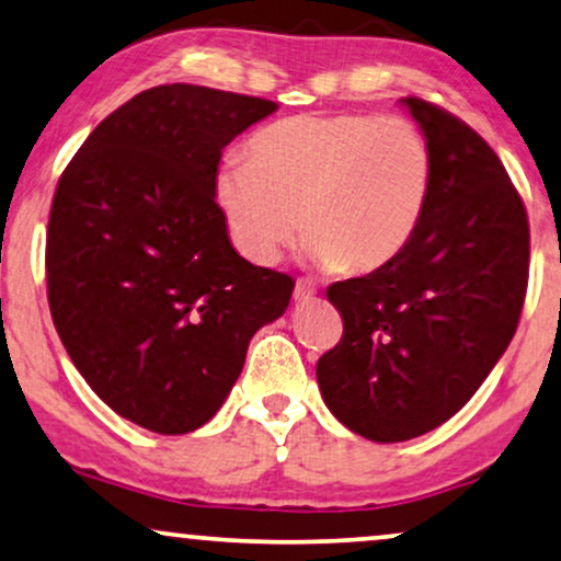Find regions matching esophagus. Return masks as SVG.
I'll list each match as a JSON object with an SVG mask.
<instances>
[{
  "instance_id": "obj_1",
  "label": "esophagus",
  "mask_w": 561,
  "mask_h": 561,
  "mask_svg": "<svg viewBox=\"0 0 561 561\" xmlns=\"http://www.w3.org/2000/svg\"><path fill=\"white\" fill-rule=\"evenodd\" d=\"M313 296H317V288H313V283H309V280H298V283H296V288H294V298H296L298 304L311 301Z\"/></svg>"
}]
</instances>
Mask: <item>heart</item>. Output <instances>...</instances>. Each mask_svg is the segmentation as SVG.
<instances>
[{"label":"heart","instance_id":"obj_1","mask_svg":"<svg viewBox=\"0 0 561 561\" xmlns=\"http://www.w3.org/2000/svg\"><path fill=\"white\" fill-rule=\"evenodd\" d=\"M214 179L229 240L273 265L298 229L324 267L375 273L424 225L434 152L413 122L367 112L298 114L267 125Z\"/></svg>","mask_w":561,"mask_h":561}]
</instances>
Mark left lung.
Wrapping results in <instances>:
<instances>
[{
	"label": "left lung",
	"mask_w": 561,
	"mask_h": 561,
	"mask_svg": "<svg viewBox=\"0 0 561 561\" xmlns=\"http://www.w3.org/2000/svg\"><path fill=\"white\" fill-rule=\"evenodd\" d=\"M401 102L432 145V202L401 257L327 288L344 332L317 363L329 411L373 442L432 432L470 401L516 334L531 248L493 148L442 106Z\"/></svg>",
	"instance_id": "8db88e82"
}]
</instances>
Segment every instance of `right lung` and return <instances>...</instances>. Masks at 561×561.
<instances>
[{"label": "right lung", "mask_w": 561, "mask_h": 561, "mask_svg": "<svg viewBox=\"0 0 561 561\" xmlns=\"http://www.w3.org/2000/svg\"><path fill=\"white\" fill-rule=\"evenodd\" d=\"M271 99L163 83L96 125L60 173L45 237L53 324L91 390L156 434L221 409L294 278L237 255L214 198L225 145Z\"/></svg>", "instance_id": "add662e5"}]
</instances>
